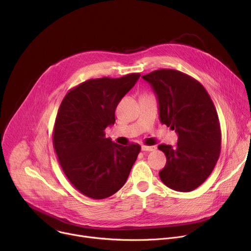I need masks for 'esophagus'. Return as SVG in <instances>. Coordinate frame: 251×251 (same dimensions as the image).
Masks as SVG:
<instances>
[{
  "label": "esophagus",
  "instance_id": "esophagus-1",
  "mask_svg": "<svg viewBox=\"0 0 251 251\" xmlns=\"http://www.w3.org/2000/svg\"><path fill=\"white\" fill-rule=\"evenodd\" d=\"M142 151H146V152H151V151H155L156 150V146H146V145H143L141 147Z\"/></svg>",
  "mask_w": 251,
  "mask_h": 251
}]
</instances>
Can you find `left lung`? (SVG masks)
I'll list each match as a JSON object with an SVG mask.
<instances>
[{
    "label": "left lung",
    "instance_id": "1",
    "mask_svg": "<svg viewBox=\"0 0 251 251\" xmlns=\"http://www.w3.org/2000/svg\"><path fill=\"white\" fill-rule=\"evenodd\" d=\"M153 88L159 116L177 134V144L159 145L167 158L161 181L177 192L200 187L216 166L222 134L220 120L208 93L195 78L175 69H159L142 75Z\"/></svg>",
    "mask_w": 251,
    "mask_h": 251
}]
</instances>
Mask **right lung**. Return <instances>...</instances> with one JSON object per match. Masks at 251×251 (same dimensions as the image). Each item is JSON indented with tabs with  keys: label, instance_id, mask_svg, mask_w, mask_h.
<instances>
[{
	"label": "right lung",
	"instance_id": "obj_1",
	"mask_svg": "<svg viewBox=\"0 0 251 251\" xmlns=\"http://www.w3.org/2000/svg\"><path fill=\"white\" fill-rule=\"evenodd\" d=\"M139 77L89 79L69 90L59 106L53 147L66 177L86 197L101 200L118 192L138 157L140 145H118L104 130L114 125L118 103Z\"/></svg>",
	"mask_w": 251,
	"mask_h": 251
}]
</instances>
